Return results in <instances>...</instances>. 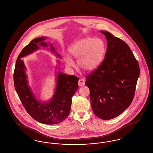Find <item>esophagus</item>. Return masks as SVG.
I'll return each mask as SVG.
<instances>
[{"label":"esophagus","mask_w":153,"mask_h":153,"mask_svg":"<svg viewBox=\"0 0 153 153\" xmlns=\"http://www.w3.org/2000/svg\"><path fill=\"white\" fill-rule=\"evenodd\" d=\"M85 80L82 79V78H81V79H80L79 80V81H78V85H79V86H83V85H85Z\"/></svg>","instance_id":"esophagus-1"}]
</instances>
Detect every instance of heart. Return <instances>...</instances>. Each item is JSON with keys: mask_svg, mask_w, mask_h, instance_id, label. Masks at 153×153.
<instances>
[{"mask_svg": "<svg viewBox=\"0 0 153 153\" xmlns=\"http://www.w3.org/2000/svg\"><path fill=\"white\" fill-rule=\"evenodd\" d=\"M70 52L78 59V64L81 69L92 71L97 69L103 61L106 53V46L100 39L83 38L71 45ZM65 62L68 67L74 65L70 56L65 57Z\"/></svg>", "mask_w": 153, "mask_h": 153, "instance_id": "heart-1", "label": "heart"}]
</instances>
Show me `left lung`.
I'll return each mask as SVG.
<instances>
[{
    "instance_id": "left-lung-1",
    "label": "left lung",
    "mask_w": 153,
    "mask_h": 153,
    "mask_svg": "<svg viewBox=\"0 0 153 153\" xmlns=\"http://www.w3.org/2000/svg\"><path fill=\"white\" fill-rule=\"evenodd\" d=\"M105 58L97 70L88 75L85 84L90 91L93 112L103 120L112 119L130 105L140 75L139 63L128 45L107 31Z\"/></svg>"
}]
</instances>
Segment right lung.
<instances>
[{
    "label": "right lung",
    "instance_id": "add662e5",
    "mask_svg": "<svg viewBox=\"0 0 153 153\" xmlns=\"http://www.w3.org/2000/svg\"><path fill=\"white\" fill-rule=\"evenodd\" d=\"M46 39L41 37L33 40L20 53L14 68V87L26 111L34 120L42 124L54 125L62 122L70 114L72 97L78 89L79 78L74 75H67L58 67L53 97L46 102H42L37 98L28 85L26 67L21 58L38 50L39 46L47 47V42H44ZM50 47L56 56L61 58L52 44ZM57 61L59 63V60Z\"/></svg>",
    "mask_w": 153,
    "mask_h": 153
}]
</instances>
